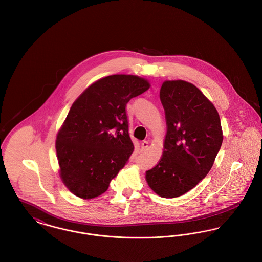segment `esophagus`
Instances as JSON below:
<instances>
[{
	"label": "esophagus",
	"instance_id": "1",
	"mask_svg": "<svg viewBox=\"0 0 262 262\" xmlns=\"http://www.w3.org/2000/svg\"><path fill=\"white\" fill-rule=\"evenodd\" d=\"M148 144H149V143H148V141H145V140H144V141H142V142H141V149H146V148L148 147Z\"/></svg>",
	"mask_w": 262,
	"mask_h": 262
}]
</instances>
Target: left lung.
<instances>
[{
  "label": "left lung",
  "instance_id": "obj_1",
  "mask_svg": "<svg viewBox=\"0 0 262 262\" xmlns=\"http://www.w3.org/2000/svg\"><path fill=\"white\" fill-rule=\"evenodd\" d=\"M167 134L162 157L146 171L150 188L164 199L185 194L209 173L223 133L216 108L185 80H166L160 89Z\"/></svg>",
  "mask_w": 262,
  "mask_h": 262
}]
</instances>
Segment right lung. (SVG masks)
Returning <instances> with one entry per match:
<instances>
[{"label":"right lung","instance_id":"right-lung-1","mask_svg":"<svg viewBox=\"0 0 262 262\" xmlns=\"http://www.w3.org/2000/svg\"><path fill=\"white\" fill-rule=\"evenodd\" d=\"M149 88L137 75H109L74 102L57 135L56 151L62 183L75 195L99 196L128 161L135 146L125 107Z\"/></svg>","mask_w":262,"mask_h":262}]
</instances>
